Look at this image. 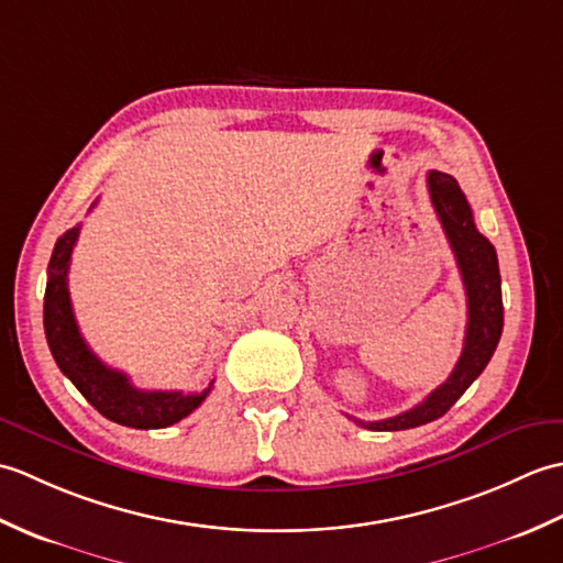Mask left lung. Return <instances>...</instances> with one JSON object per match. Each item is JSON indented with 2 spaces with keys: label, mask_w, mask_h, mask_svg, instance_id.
<instances>
[{
  "label": "left lung",
  "mask_w": 563,
  "mask_h": 563,
  "mask_svg": "<svg viewBox=\"0 0 563 563\" xmlns=\"http://www.w3.org/2000/svg\"><path fill=\"white\" fill-rule=\"evenodd\" d=\"M428 194L454 251V261H457L466 290L470 319H466L464 349L452 375L413 409L385 418V421H361V418L349 416L367 430H406L445 416L450 406L484 373L498 345L500 331H504V297H500V273L494 244L476 230L470 202L450 174L428 172Z\"/></svg>",
  "instance_id": "obj_1"
}]
</instances>
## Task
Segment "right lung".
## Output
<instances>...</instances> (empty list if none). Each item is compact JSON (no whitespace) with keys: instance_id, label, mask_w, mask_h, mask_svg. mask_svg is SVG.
<instances>
[{"instance_id":"obj_1","label":"right lung","mask_w":563,"mask_h":563,"mask_svg":"<svg viewBox=\"0 0 563 563\" xmlns=\"http://www.w3.org/2000/svg\"><path fill=\"white\" fill-rule=\"evenodd\" d=\"M97 206V202H93ZM91 206V208H93ZM81 224L71 227L55 242L47 263V285L43 302V327L57 367L101 416L128 428H166L186 418L206 401L212 382L202 391H145L130 385L125 373L103 365L81 339L67 290L71 249L77 244Z\"/></svg>"}]
</instances>
